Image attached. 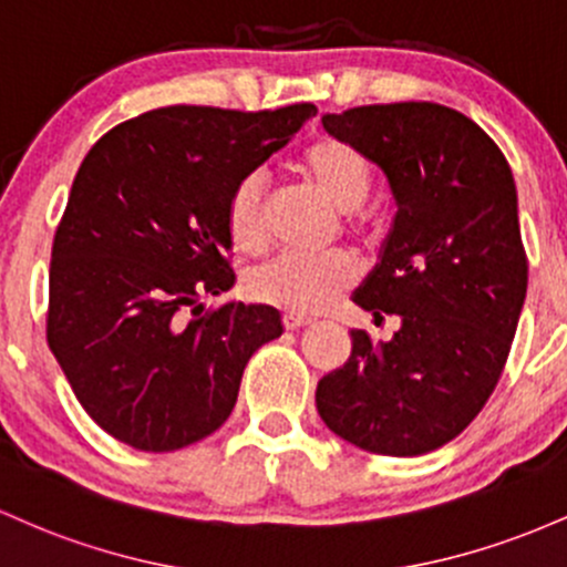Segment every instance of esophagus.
<instances>
[{
	"instance_id": "obj_1",
	"label": "esophagus",
	"mask_w": 567,
	"mask_h": 567,
	"mask_svg": "<svg viewBox=\"0 0 567 567\" xmlns=\"http://www.w3.org/2000/svg\"><path fill=\"white\" fill-rule=\"evenodd\" d=\"M310 323H313V318H308V316H302V313H284V327L289 329H302V327H310Z\"/></svg>"
}]
</instances>
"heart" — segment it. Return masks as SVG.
I'll return each mask as SVG.
<instances>
[{"label":"heart","mask_w":567,"mask_h":567,"mask_svg":"<svg viewBox=\"0 0 567 567\" xmlns=\"http://www.w3.org/2000/svg\"><path fill=\"white\" fill-rule=\"evenodd\" d=\"M300 171L334 208L348 212L351 230H364V214H355L372 187V165L364 152L342 138H318L305 146ZM227 238L240 254H262L270 244V214L262 174H246L227 195ZM359 281V262L346 251L281 254L257 267L246 281L251 300L295 313H316L340 291Z\"/></svg>","instance_id":"heart-1"}]
</instances>
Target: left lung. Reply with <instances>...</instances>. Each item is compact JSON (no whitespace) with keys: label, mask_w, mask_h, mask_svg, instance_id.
Segmentation results:
<instances>
[{"label":"left lung","mask_w":567,"mask_h":567,"mask_svg":"<svg viewBox=\"0 0 567 567\" xmlns=\"http://www.w3.org/2000/svg\"><path fill=\"white\" fill-rule=\"evenodd\" d=\"M321 123L391 184L393 230L353 302L402 327L380 346L353 329L351 359L318 380V415L367 453L425 455L480 415L512 351L527 291L512 168L474 120L431 101Z\"/></svg>","instance_id":"obj_1"}]
</instances>
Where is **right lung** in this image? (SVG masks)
Returning <instances> with one entry per match:
<instances>
[{
  "instance_id": "obj_1",
  "label": "right lung",
  "mask_w": 567,
  "mask_h": 567,
  "mask_svg": "<svg viewBox=\"0 0 567 567\" xmlns=\"http://www.w3.org/2000/svg\"><path fill=\"white\" fill-rule=\"evenodd\" d=\"M163 106L114 125L74 176L50 259L48 346L106 434L171 453L230 417L251 353L281 337L270 305L198 297L235 284L230 189L313 117Z\"/></svg>"
}]
</instances>
